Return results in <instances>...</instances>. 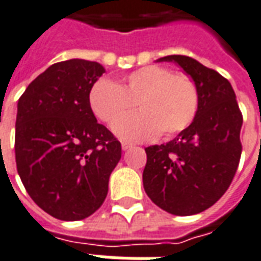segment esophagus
I'll use <instances>...</instances> for the list:
<instances>
[{"label": "esophagus", "mask_w": 261, "mask_h": 261, "mask_svg": "<svg viewBox=\"0 0 261 261\" xmlns=\"http://www.w3.org/2000/svg\"><path fill=\"white\" fill-rule=\"evenodd\" d=\"M133 144L129 142H122V150H129V148H132Z\"/></svg>", "instance_id": "esophagus-1"}]
</instances>
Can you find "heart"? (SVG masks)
Segmentation results:
<instances>
[{"mask_svg": "<svg viewBox=\"0 0 261 261\" xmlns=\"http://www.w3.org/2000/svg\"><path fill=\"white\" fill-rule=\"evenodd\" d=\"M89 107L96 118L113 126L138 105L142 113L122 119L114 132L125 140H147L160 133L173 138L189 128L199 107L197 84L187 74L164 66H144L118 85L101 78L91 86Z\"/></svg>", "mask_w": 261, "mask_h": 261, "instance_id": "obj_1", "label": "heart"}]
</instances>
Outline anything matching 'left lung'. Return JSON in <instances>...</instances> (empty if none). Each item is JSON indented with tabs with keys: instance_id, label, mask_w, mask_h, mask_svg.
<instances>
[{
	"instance_id": "1",
	"label": "left lung",
	"mask_w": 261,
	"mask_h": 261,
	"mask_svg": "<svg viewBox=\"0 0 261 261\" xmlns=\"http://www.w3.org/2000/svg\"><path fill=\"white\" fill-rule=\"evenodd\" d=\"M160 62H175L193 78L199 107L177 138L147 147L143 186L161 209L189 216L212 206L230 187L242 152V113L231 84L217 71L183 55Z\"/></svg>"
}]
</instances>
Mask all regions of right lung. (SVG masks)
<instances>
[{
	"instance_id": "obj_1",
	"label": "right lung",
	"mask_w": 261,
	"mask_h": 261,
	"mask_svg": "<svg viewBox=\"0 0 261 261\" xmlns=\"http://www.w3.org/2000/svg\"><path fill=\"white\" fill-rule=\"evenodd\" d=\"M103 72L96 62H59L35 78L17 103V173L31 199L59 220L95 213L121 160V143L97 123L88 101Z\"/></svg>"
}]
</instances>
